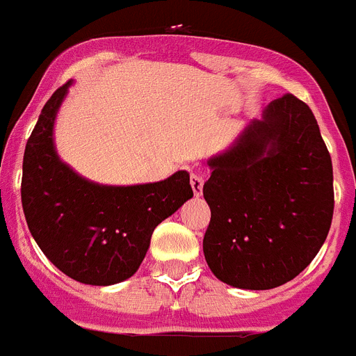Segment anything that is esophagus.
<instances>
[{
    "instance_id": "esophagus-1",
    "label": "esophagus",
    "mask_w": 356,
    "mask_h": 356,
    "mask_svg": "<svg viewBox=\"0 0 356 356\" xmlns=\"http://www.w3.org/2000/svg\"><path fill=\"white\" fill-rule=\"evenodd\" d=\"M190 182H191V188H193V193H195V197L202 195V186H204V174H202V172H199V170L191 172Z\"/></svg>"
}]
</instances>
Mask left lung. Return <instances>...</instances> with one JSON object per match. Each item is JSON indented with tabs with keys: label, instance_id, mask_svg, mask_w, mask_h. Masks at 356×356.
I'll list each match as a JSON object with an SVG mask.
<instances>
[{
	"label": "left lung",
	"instance_id": "1",
	"mask_svg": "<svg viewBox=\"0 0 356 356\" xmlns=\"http://www.w3.org/2000/svg\"><path fill=\"white\" fill-rule=\"evenodd\" d=\"M204 256L234 289L285 285L310 265L333 216L332 157L314 113L285 95L209 157Z\"/></svg>",
	"mask_w": 356,
	"mask_h": 356
}]
</instances>
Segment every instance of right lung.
Here are the masks:
<instances>
[{
	"label": "right lung",
	"mask_w": 356,
	"mask_h": 356,
	"mask_svg": "<svg viewBox=\"0 0 356 356\" xmlns=\"http://www.w3.org/2000/svg\"><path fill=\"white\" fill-rule=\"evenodd\" d=\"M73 82L42 107L23 157L21 200L26 224L46 258L71 280L116 285L140 268L154 229L193 197L190 174L111 186L76 174L55 148V120Z\"/></svg>",
	"instance_id": "obj_1"
}]
</instances>
